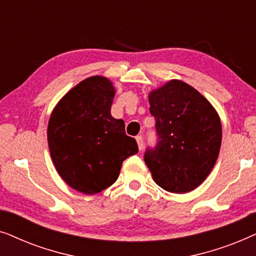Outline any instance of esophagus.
<instances>
[{"label":"esophagus","mask_w":256,"mask_h":256,"mask_svg":"<svg viewBox=\"0 0 256 256\" xmlns=\"http://www.w3.org/2000/svg\"><path fill=\"white\" fill-rule=\"evenodd\" d=\"M136 141H138V149L142 150L143 149V144H144V141H143V138L141 135L140 136H136Z\"/></svg>","instance_id":"esophagus-1"}]
</instances>
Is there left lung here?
Listing matches in <instances>:
<instances>
[{
  "mask_svg": "<svg viewBox=\"0 0 256 256\" xmlns=\"http://www.w3.org/2000/svg\"><path fill=\"white\" fill-rule=\"evenodd\" d=\"M157 143L144 162L155 183L166 191L186 194L206 180L222 146V122L197 90L171 80L149 94Z\"/></svg>",
  "mask_w": 256,
  "mask_h": 256,
  "instance_id": "1",
  "label": "left lung"
}]
</instances>
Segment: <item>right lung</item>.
<instances>
[{
	"label": "right lung",
	"instance_id": "1",
	"mask_svg": "<svg viewBox=\"0 0 256 256\" xmlns=\"http://www.w3.org/2000/svg\"><path fill=\"white\" fill-rule=\"evenodd\" d=\"M114 96L110 80L90 76L62 98L48 120L52 162L66 184L85 194L110 188L122 162L138 152L124 120L110 115Z\"/></svg>",
	"mask_w": 256,
	"mask_h": 256
}]
</instances>
